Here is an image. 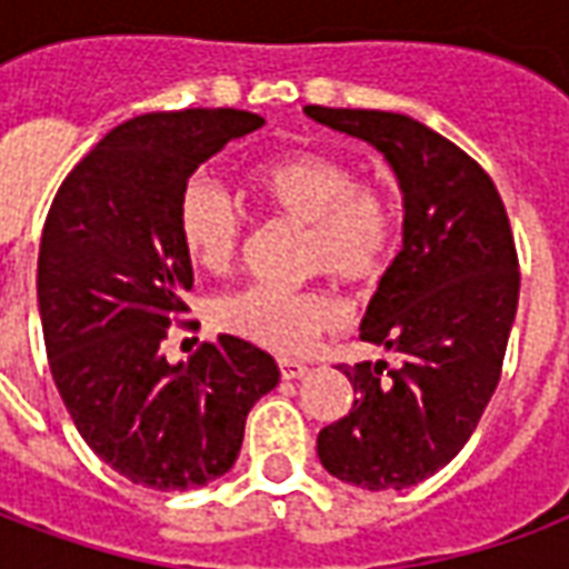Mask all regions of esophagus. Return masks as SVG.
<instances>
[{"label":"esophagus","instance_id":"34e87169","mask_svg":"<svg viewBox=\"0 0 569 569\" xmlns=\"http://www.w3.org/2000/svg\"><path fill=\"white\" fill-rule=\"evenodd\" d=\"M308 371L305 362H298V359H280V375H283V381H296Z\"/></svg>","mask_w":569,"mask_h":569}]
</instances>
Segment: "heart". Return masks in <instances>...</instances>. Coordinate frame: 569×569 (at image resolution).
Listing matches in <instances>:
<instances>
[{"mask_svg": "<svg viewBox=\"0 0 569 569\" xmlns=\"http://www.w3.org/2000/svg\"><path fill=\"white\" fill-rule=\"evenodd\" d=\"M252 186L271 210L308 224L305 264L345 283L378 280L399 252L393 191L359 182L353 163L329 151H280L252 167ZM243 210L210 176H191L176 200V234L191 264L224 273L240 256ZM212 320L228 335L277 353H298L341 322V305L326 289L247 286L216 301Z\"/></svg>", "mask_w": 569, "mask_h": 569, "instance_id": "obj_1", "label": "heart"}]
</instances>
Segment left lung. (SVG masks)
Instances as JSON below:
<instances>
[{"mask_svg":"<svg viewBox=\"0 0 569 569\" xmlns=\"http://www.w3.org/2000/svg\"><path fill=\"white\" fill-rule=\"evenodd\" d=\"M305 116L381 151L406 210L402 252L359 322V338L399 366H341L357 399L320 429L317 453L347 485L411 488L460 453L500 381L521 286L509 216L490 176L415 118L326 106Z\"/></svg>","mask_w":569,"mask_h":569,"instance_id":"left-lung-1","label":"left lung"}]
</instances>
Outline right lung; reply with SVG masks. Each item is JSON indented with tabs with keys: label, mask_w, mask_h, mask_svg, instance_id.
Here are the masks:
<instances>
[{
	"label": "right lung",
	"mask_w": 569,
	"mask_h": 569,
	"mask_svg": "<svg viewBox=\"0 0 569 569\" xmlns=\"http://www.w3.org/2000/svg\"><path fill=\"white\" fill-rule=\"evenodd\" d=\"M261 124L240 109L130 118L63 179L44 219L36 286L57 390L91 451L142 488L224 476L247 415L280 381L271 353L234 335L176 366L161 353L194 283L176 234L179 191Z\"/></svg>",
	"instance_id": "add662e5"
}]
</instances>
